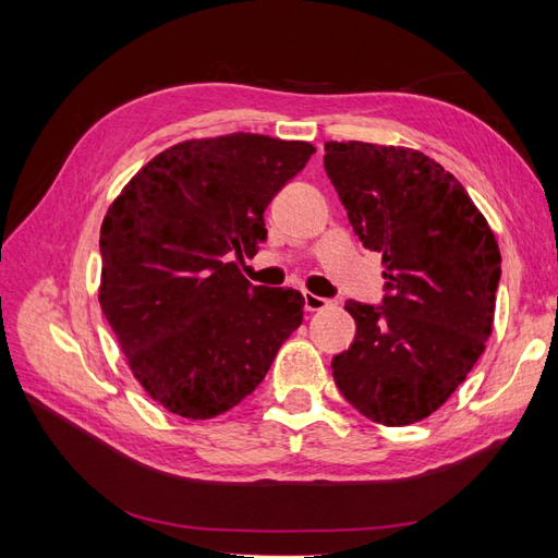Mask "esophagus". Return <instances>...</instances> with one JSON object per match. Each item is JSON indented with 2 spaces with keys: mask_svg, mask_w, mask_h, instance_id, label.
I'll return each mask as SVG.
<instances>
[{
  "mask_svg": "<svg viewBox=\"0 0 558 558\" xmlns=\"http://www.w3.org/2000/svg\"><path fill=\"white\" fill-rule=\"evenodd\" d=\"M328 304H330V300L318 298V294H312V292L304 294V310L306 312H322V310H326Z\"/></svg>",
  "mask_w": 558,
  "mask_h": 558,
  "instance_id": "esophagus-1",
  "label": "esophagus"
}]
</instances>
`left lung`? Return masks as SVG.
Masks as SVG:
<instances>
[{
    "instance_id": "1",
    "label": "left lung",
    "mask_w": 558,
    "mask_h": 558,
    "mask_svg": "<svg viewBox=\"0 0 558 558\" xmlns=\"http://www.w3.org/2000/svg\"><path fill=\"white\" fill-rule=\"evenodd\" d=\"M324 168L360 242L384 256V300H348L352 345L330 362L364 417L405 426L465 381L494 324L501 252L465 186L412 148L328 141Z\"/></svg>"
}]
</instances>
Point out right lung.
I'll return each instance as SVG.
<instances>
[{"instance_id":"add662e5","label":"right lung","mask_w":558,"mask_h":558,"mask_svg":"<svg viewBox=\"0 0 558 558\" xmlns=\"http://www.w3.org/2000/svg\"><path fill=\"white\" fill-rule=\"evenodd\" d=\"M316 148L258 134L158 153L100 228V306L146 393L210 420L264 381L302 324L304 298L252 286L234 258L266 242L264 210Z\"/></svg>"}]
</instances>
